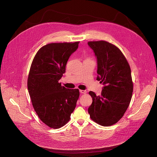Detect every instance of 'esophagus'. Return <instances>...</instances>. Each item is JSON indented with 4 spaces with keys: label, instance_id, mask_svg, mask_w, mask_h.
<instances>
[{
    "label": "esophagus",
    "instance_id": "obj_1",
    "mask_svg": "<svg viewBox=\"0 0 157 157\" xmlns=\"http://www.w3.org/2000/svg\"><path fill=\"white\" fill-rule=\"evenodd\" d=\"M79 92L81 94H86V90H79Z\"/></svg>",
    "mask_w": 157,
    "mask_h": 157
}]
</instances>
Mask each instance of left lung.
I'll list each match as a JSON object with an SVG mask.
<instances>
[{
  "instance_id": "left-lung-1",
  "label": "left lung",
  "mask_w": 157,
  "mask_h": 157,
  "mask_svg": "<svg viewBox=\"0 0 157 157\" xmlns=\"http://www.w3.org/2000/svg\"><path fill=\"white\" fill-rule=\"evenodd\" d=\"M97 59L96 79L104 85L101 96L90 91L93 102L88 108L91 119L102 126L117 123L131 101L133 82L130 66L121 51L105 41H89Z\"/></svg>"
}]
</instances>
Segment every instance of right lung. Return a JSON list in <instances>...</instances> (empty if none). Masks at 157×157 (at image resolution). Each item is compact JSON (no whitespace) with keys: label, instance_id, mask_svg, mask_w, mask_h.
Listing matches in <instances>:
<instances>
[{"label":"right lung","instance_id":"1","mask_svg":"<svg viewBox=\"0 0 157 157\" xmlns=\"http://www.w3.org/2000/svg\"><path fill=\"white\" fill-rule=\"evenodd\" d=\"M78 43L46 44L38 51L30 67L27 86L33 107L40 119L53 128L70 121L79 96L78 89H67L59 82Z\"/></svg>","mask_w":157,"mask_h":157}]
</instances>
